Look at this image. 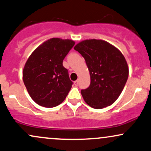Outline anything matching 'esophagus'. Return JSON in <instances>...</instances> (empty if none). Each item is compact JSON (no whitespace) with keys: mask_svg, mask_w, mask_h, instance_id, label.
Listing matches in <instances>:
<instances>
[{"mask_svg":"<svg viewBox=\"0 0 151 151\" xmlns=\"http://www.w3.org/2000/svg\"><path fill=\"white\" fill-rule=\"evenodd\" d=\"M74 85H75V86H77L78 84H79V81H78V80L74 81Z\"/></svg>","mask_w":151,"mask_h":151,"instance_id":"esophagus-1","label":"esophagus"}]
</instances>
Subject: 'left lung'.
Returning <instances> with one entry per match:
<instances>
[{
    "mask_svg": "<svg viewBox=\"0 0 151 151\" xmlns=\"http://www.w3.org/2000/svg\"><path fill=\"white\" fill-rule=\"evenodd\" d=\"M74 49L84 58L91 83L81 93L84 101L93 109L111 105L120 96L129 77V67L123 54L101 40H85Z\"/></svg>",
    "mask_w": 151,
    "mask_h": 151,
    "instance_id": "8db88e82",
    "label": "left lung"
}]
</instances>
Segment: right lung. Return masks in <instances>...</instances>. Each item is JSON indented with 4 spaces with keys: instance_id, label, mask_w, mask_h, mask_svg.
<instances>
[{
    "instance_id": "1",
    "label": "right lung",
    "mask_w": 151,
    "mask_h": 151,
    "mask_svg": "<svg viewBox=\"0 0 151 151\" xmlns=\"http://www.w3.org/2000/svg\"><path fill=\"white\" fill-rule=\"evenodd\" d=\"M74 44L72 40L51 38L27 59L22 79L30 97L38 105L52 108L65 99L73 83L62 62Z\"/></svg>"
}]
</instances>
